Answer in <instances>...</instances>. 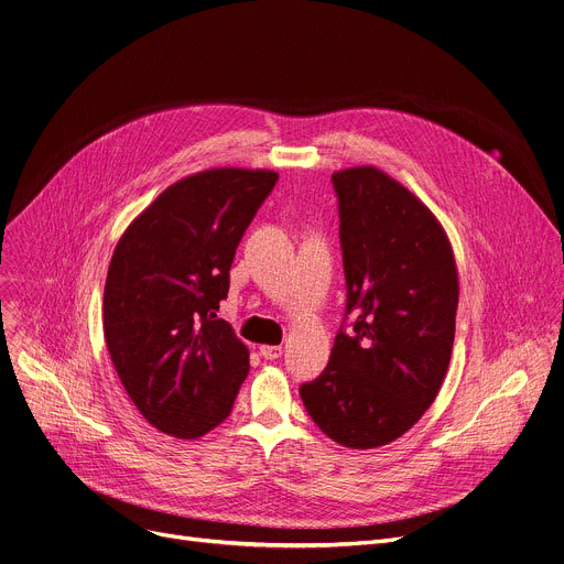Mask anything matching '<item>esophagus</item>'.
<instances>
[{
  "mask_svg": "<svg viewBox=\"0 0 564 564\" xmlns=\"http://www.w3.org/2000/svg\"><path fill=\"white\" fill-rule=\"evenodd\" d=\"M259 352L265 357V360H276V357H281V352H283V348L281 346H261L259 348Z\"/></svg>",
  "mask_w": 564,
  "mask_h": 564,
  "instance_id": "obj_1",
  "label": "esophagus"
}]
</instances>
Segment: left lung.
<instances>
[{
  "instance_id": "obj_1",
  "label": "left lung",
  "mask_w": 564,
  "mask_h": 564,
  "mask_svg": "<svg viewBox=\"0 0 564 564\" xmlns=\"http://www.w3.org/2000/svg\"><path fill=\"white\" fill-rule=\"evenodd\" d=\"M346 315L324 373L299 389L335 443L373 449L427 412L445 380L458 305L449 238L425 204L376 166L333 173Z\"/></svg>"
}]
</instances>
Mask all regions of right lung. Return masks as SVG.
Listing matches in <instances>:
<instances>
[{
    "instance_id": "obj_1",
    "label": "right lung",
    "mask_w": 564,
    "mask_h": 564,
    "mask_svg": "<svg viewBox=\"0 0 564 564\" xmlns=\"http://www.w3.org/2000/svg\"><path fill=\"white\" fill-rule=\"evenodd\" d=\"M279 173L209 169L177 180L119 238L104 292V335L139 414L199 438L229 414L249 350L218 319L236 247Z\"/></svg>"
}]
</instances>
